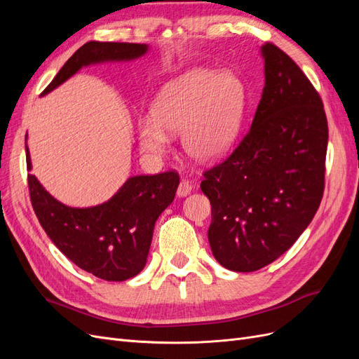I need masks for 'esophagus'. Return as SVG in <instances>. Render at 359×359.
Wrapping results in <instances>:
<instances>
[{
	"mask_svg": "<svg viewBox=\"0 0 359 359\" xmlns=\"http://www.w3.org/2000/svg\"><path fill=\"white\" fill-rule=\"evenodd\" d=\"M191 190H193L191 182L187 181V180H181V181H180V186H178V190H177L178 198H186V196H189V194L191 193Z\"/></svg>",
	"mask_w": 359,
	"mask_h": 359,
	"instance_id": "esophagus-1",
	"label": "esophagus"
}]
</instances>
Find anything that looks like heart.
I'll return each mask as SVG.
<instances>
[{
  "mask_svg": "<svg viewBox=\"0 0 359 359\" xmlns=\"http://www.w3.org/2000/svg\"><path fill=\"white\" fill-rule=\"evenodd\" d=\"M245 88L235 73L193 69L161 86L151 115L137 121L140 145L165 154L169 135H181L186 154L211 163L231 148L240 130Z\"/></svg>",
  "mask_w": 359,
  "mask_h": 359,
  "instance_id": "heart-1",
  "label": "heart"
}]
</instances>
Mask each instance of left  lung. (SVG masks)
Instances as JSON below:
<instances>
[{
	"label": "left lung",
	"instance_id": "8db88e82",
	"mask_svg": "<svg viewBox=\"0 0 359 359\" xmlns=\"http://www.w3.org/2000/svg\"><path fill=\"white\" fill-rule=\"evenodd\" d=\"M260 53L265 86L252 127L201 182L211 202V252L236 273L257 271L287 252L323 194L328 123L320 97L273 43Z\"/></svg>",
	"mask_w": 359,
	"mask_h": 359
}]
</instances>
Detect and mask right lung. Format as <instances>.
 <instances>
[{"mask_svg": "<svg viewBox=\"0 0 359 359\" xmlns=\"http://www.w3.org/2000/svg\"><path fill=\"white\" fill-rule=\"evenodd\" d=\"M148 45L88 41L76 50L57 73L45 95L91 64L132 61L144 57ZM27 168L31 170L28 147ZM180 184L177 172L128 178L114 196L90 208H72L28 175L31 203L43 229L74 265L107 281H124L144 269L154 224L172 203Z\"/></svg>", "mask_w": 359, "mask_h": 359, "instance_id": "obj_1", "label": "right lung"}]
</instances>
